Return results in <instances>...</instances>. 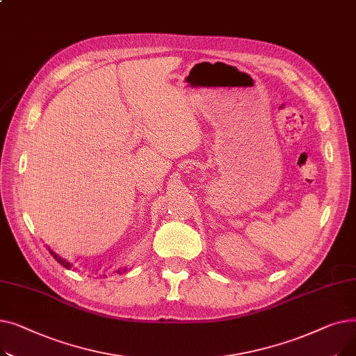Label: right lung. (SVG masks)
Wrapping results in <instances>:
<instances>
[{
	"label": "right lung",
	"mask_w": 356,
	"mask_h": 356,
	"mask_svg": "<svg viewBox=\"0 0 356 356\" xmlns=\"http://www.w3.org/2000/svg\"><path fill=\"white\" fill-rule=\"evenodd\" d=\"M49 252H50V255H51V257H53V258H54L56 261H58V263H59V264H62V266H63L65 268H67V270H69V268H72V263H69V261H67V259H65V258H62L60 255H58V254H56V252H53V251H51L50 248H49ZM124 271H127V268L118 270L117 273H118V274H122Z\"/></svg>",
	"instance_id": "add662e5"
}]
</instances>
